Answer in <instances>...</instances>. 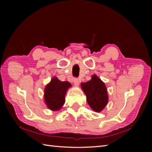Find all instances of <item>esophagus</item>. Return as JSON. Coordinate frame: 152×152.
<instances>
[{"mask_svg": "<svg viewBox=\"0 0 152 152\" xmlns=\"http://www.w3.org/2000/svg\"><path fill=\"white\" fill-rule=\"evenodd\" d=\"M73 82H74V85L76 86V87H78L79 85V80L78 79H74V80H73Z\"/></svg>", "mask_w": 152, "mask_h": 152, "instance_id": "obj_1", "label": "esophagus"}]
</instances>
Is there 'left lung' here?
<instances>
[{
  "instance_id": "1",
  "label": "left lung",
  "mask_w": 152,
  "mask_h": 152,
  "mask_svg": "<svg viewBox=\"0 0 152 152\" xmlns=\"http://www.w3.org/2000/svg\"><path fill=\"white\" fill-rule=\"evenodd\" d=\"M81 87L86 95L89 107L96 112L102 111L108 101L107 89L104 82L94 74L90 80L81 83Z\"/></svg>"
}]
</instances>
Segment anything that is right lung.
<instances>
[{"label": "right lung", "instance_id": "1", "mask_svg": "<svg viewBox=\"0 0 152 152\" xmlns=\"http://www.w3.org/2000/svg\"><path fill=\"white\" fill-rule=\"evenodd\" d=\"M72 86L68 81L61 82L54 77L44 89V101L49 109L53 111L60 110L65 102V94Z\"/></svg>", "mask_w": 152, "mask_h": 152}]
</instances>
